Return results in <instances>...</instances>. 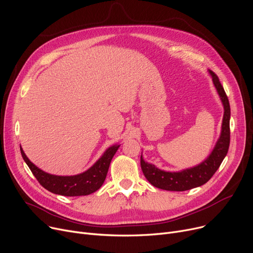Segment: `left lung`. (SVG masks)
I'll use <instances>...</instances> for the list:
<instances>
[{
	"instance_id": "left-lung-1",
	"label": "left lung",
	"mask_w": 253,
	"mask_h": 253,
	"mask_svg": "<svg viewBox=\"0 0 253 253\" xmlns=\"http://www.w3.org/2000/svg\"><path fill=\"white\" fill-rule=\"evenodd\" d=\"M208 73L212 78V82H213L217 94L223 105V118L220 135L213 150L203 162L194 167L182 169L180 171H165L159 169L154 164L145 162L141 155L140 166L143 174L149 182L158 189L182 192L200 187V185L206 183L215 173L223 161L224 157L228 154L230 145V103L217 76L209 70Z\"/></svg>"
}]
</instances>
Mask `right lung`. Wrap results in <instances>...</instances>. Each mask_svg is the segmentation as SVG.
Returning <instances> with one entry per match:
<instances>
[{"label": "right lung", "mask_w": 253, "mask_h": 253, "mask_svg": "<svg viewBox=\"0 0 253 253\" xmlns=\"http://www.w3.org/2000/svg\"><path fill=\"white\" fill-rule=\"evenodd\" d=\"M120 145L121 144L117 143L106 149L98 160L82 173L66 176L47 173L30 161L21 147L20 152L26 165L30 167L40 184H42L46 190L56 195L76 197L90 195L101 187L108 174L112 159Z\"/></svg>", "instance_id": "add662e5"}]
</instances>
